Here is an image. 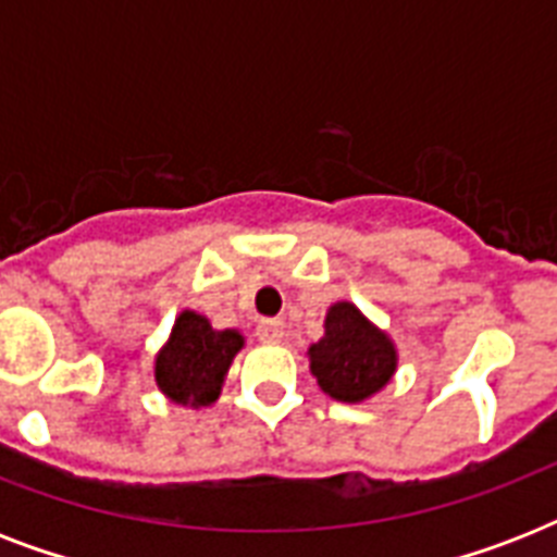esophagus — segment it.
Instances as JSON below:
<instances>
[{"mask_svg":"<svg viewBox=\"0 0 557 557\" xmlns=\"http://www.w3.org/2000/svg\"><path fill=\"white\" fill-rule=\"evenodd\" d=\"M257 338H260L262 344H280V341H283V321H277V318L262 321L260 326H257Z\"/></svg>","mask_w":557,"mask_h":557,"instance_id":"34e87169","label":"esophagus"}]
</instances>
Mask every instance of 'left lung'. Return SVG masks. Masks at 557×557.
I'll use <instances>...</instances> for the list:
<instances>
[{
	"label": "left lung",
	"instance_id": "8db88e82",
	"mask_svg": "<svg viewBox=\"0 0 557 557\" xmlns=\"http://www.w3.org/2000/svg\"><path fill=\"white\" fill-rule=\"evenodd\" d=\"M309 370L326 396L361 405L396 375L398 349L356 304L338 300L326 309L323 338L309 347Z\"/></svg>",
	"mask_w": 557,
	"mask_h": 557
}]
</instances>
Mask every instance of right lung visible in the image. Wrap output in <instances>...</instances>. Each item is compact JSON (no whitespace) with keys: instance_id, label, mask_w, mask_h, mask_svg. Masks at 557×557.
<instances>
[{"instance_id":"add662e5","label":"right lung","mask_w":557,"mask_h":557,"mask_svg":"<svg viewBox=\"0 0 557 557\" xmlns=\"http://www.w3.org/2000/svg\"><path fill=\"white\" fill-rule=\"evenodd\" d=\"M243 347L239 330H213L205 314L185 309L156 356V384L176 405L210 407Z\"/></svg>"}]
</instances>
